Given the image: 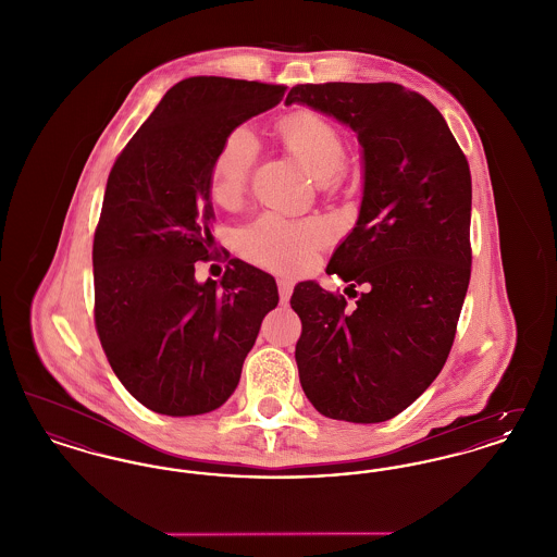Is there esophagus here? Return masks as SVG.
I'll return each mask as SVG.
<instances>
[{
	"instance_id": "obj_1",
	"label": "esophagus",
	"mask_w": 557,
	"mask_h": 557,
	"mask_svg": "<svg viewBox=\"0 0 557 557\" xmlns=\"http://www.w3.org/2000/svg\"><path fill=\"white\" fill-rule=\"evenodd\" d=\"M292 280L290 277H280L277 280V290H280V300L282 302H288L290 300V294H292Z\"/></svg>"
}]
</instances>
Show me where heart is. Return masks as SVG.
I'll return each mask as SVG.
<instances>
[{"instance_id":"1","label":"heart","mask_w":557,"mask_h":557,"mask_svg":"<svg viewBox=\"0 0 557 557\" xmlns=\"http://www.w3.org/2000/svg\"><path fill=\"white\" fill-rule=\"evenodd\" d=\"M280 135L309 171L325 182L334 177L346 160V141L341 129L313 110H296L280 123ZM259 139L248 125L227 133L211 164L209 189L221 207L236 205L248 186ZM330 239V227L321 219H290L282 212H263L239 236L244 255L282 271L311 265L319 248Z\"/></svg>"}]
</instances>
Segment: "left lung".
<instances>
[{
    "label": "left lung",
    "mask_w": 557,
    "mask_h": 557,
    "mask_svg": "<svg viewBox=\"0 0 557 557\" xmlns=\"http://www.w3.org/2000/svg\"><path fill=\"white\" fill-rule=\"evenodd\" d=\"M294 102L348 125L366 164L359 221L327 265L366 292L348 309L315 282L294 288L300 384L325 418L386 422L434 382L455 341L472 271L470 164L443 114L398 83H305Z\"/></svg>",
    "instance_id": "left-lung-1"
}]
</instances>
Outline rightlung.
I'll return each mask as SVG.
<instances>
[{
	"instance_id": "1",
	"label": "right lung",
	"mask_w": 557,
	"mask_h": 557,
	"mask_svg": "<svg viewBox=\"0 0 557 557\" xmlns=\"http://www.w3.org/2000/svg\"><path fill=\"white\" fill-rule=\"evenodd\" d=\"M286 85L189 77L173 85L108 175L94 236V319L121 384L162 416H200L236 391L275 280L230 261L221 284H198L216 257L211 164L234 127L282 102Z\"/></svg>"
}]
</instances>
